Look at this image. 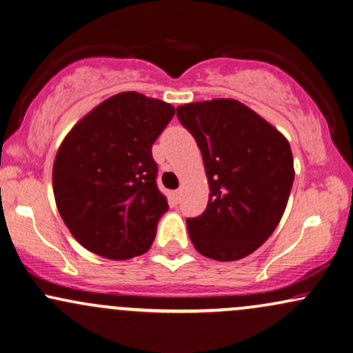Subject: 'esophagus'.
I'll list each match as a JSON object with an SVG mask.
<instances>
[{
	"label": "esophagus",
	"mask_w": 353,
	"mask_h": 353,
	"mask_svg": "<svg viewBox=\"0 0 353 353\" xmlns=\"http://www.w3.org/2000/svg\"><path fill=\"white\" fill-rule=\"evenodd\" d=\"M181 195H182V190L179 189V190H174V192H172V199H174V201H179V199H181Z\"/></svg>",
	"instance_id": "obj_1"
}]
</instances>
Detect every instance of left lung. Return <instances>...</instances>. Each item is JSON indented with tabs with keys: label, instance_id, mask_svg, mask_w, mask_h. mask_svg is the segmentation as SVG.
<instances>
[{
	"label": "left lung",
	"instance_id": "8db88e82",
	"mask_svg": "<svg viewBox=\"0 0 353 353\" xmlns=\"http://www.w3.org/2000/svg\"><path fill=\"white\" fill-rule=\"evenodd\" d=\"M177 118L202 152L209 203L188 219L199 253L235 261L260 248L278 227L294 181L288 139L252 108L233 99L177 107Z\"/></svg>",
	"mask_w": 353,
	"mask_h": 353
}]
</instances>
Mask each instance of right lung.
Here are the masks:
<instances>
[{
    "mask_svg": "<svg viewBox=\"0 0 353 353\" xmlns=\"http://www.w3.org/2000/svg\"><path fill=\"white\" fill-rule=\"evenodd\" d=\"M176 113L172 105L123 92L97 105L59 148L52 188L74 239L108 260L150 250L168 199L156 185L151 148Z\"/></svg>",
    "mask_w": 353,
    "mask_h": 353,
    "instance_id": "obj_1",
    "label": "right lung"
}]
</instances>
